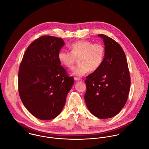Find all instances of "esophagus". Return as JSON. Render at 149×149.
<instances>
[{"mask_svg":"<svg viewBox=\"0 0 149 149\" xmlns=\"http://www.w3.org/2000/svg\"><path fill=\"white\" fill-rule=\"evenodd\" d=\"M74 79L75 81H80V80H81L80 79H79L78 77H74Z\"/></svg>","mask_w":149,"mask_h":149,"instance_id":"esophagus-1","label":"esophagus"}]
</instances>
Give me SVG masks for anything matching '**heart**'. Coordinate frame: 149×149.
<instances>
[{"label": "heart", "mask_w": 149, "mask_h": 149, "mask_svg": "<svg viewBox=\"0 0 149 149\" xmlns=\"http://www.w3.org/2000/svg\"><path fill=\"white\" fill-rule=\"evenodd\" d=\"M71 52L61 50L58 54L61 64L72 68L79 59V65L73 69V75L82 77L88 73L98 70L103 62L105 47L100 43H93L87 40H80L70 46Z\"/></svg>", "instance_id": "1"}]
</instances>
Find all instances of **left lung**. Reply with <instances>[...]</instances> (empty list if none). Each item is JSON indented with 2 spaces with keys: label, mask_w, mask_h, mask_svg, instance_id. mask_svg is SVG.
I'll return each instance as SVG.
<instances>
[{
  "label": "left lung",
  "mask_w": 149,
  "mask_h": 149,
  "mask_svg": "<svg viewBox=\"0 0 149 149\" xmlns=\"http://www.w3.org/2000/svg\"><path fill=\"white\" fill-rule=\"evenodd\" d=\"M105 46L102 65L86 76L85 103L92 114L100 119L111 118L127 102L130 77L125 53L120 45L111 38L99 34Z\"/></svg>",
  "instance_id": "8db88e82"
}]
</instances>
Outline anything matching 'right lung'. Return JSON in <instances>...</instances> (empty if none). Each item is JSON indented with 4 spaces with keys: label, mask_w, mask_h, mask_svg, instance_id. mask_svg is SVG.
I'll return each mask as SVG.
<instances>
[{
    "label": "right lung",
    "mask_w": 149,
    "mask_h": 149,
    "mask_svg": "<svg viewBox=\"0 0 149 149\" xmlns=\"http://www.w3.org/2000/svg\"><path fill=\"white\" fill-rule=\"evenodd\" d=\"M65 45L62 38L44 36L26 49L19 66L18 90L22 102L36 118L49 120L64 108L66 96L74 84L58 54Z\"/></svg>",
    "instance_id": "right-lung-1"
}]
</instances>
